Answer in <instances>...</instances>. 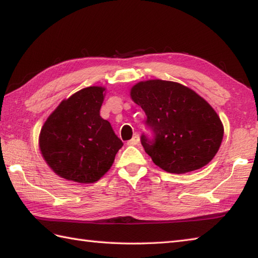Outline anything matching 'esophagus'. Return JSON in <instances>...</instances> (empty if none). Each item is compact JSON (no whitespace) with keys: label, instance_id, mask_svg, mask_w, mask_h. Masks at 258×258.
Returning <instances> with one entry per match:
<instances>
[{"label":"esophagus","instance_id":"esophagus-1","mask_svg":"<svg viewBox=\"0 0 258 258\" xmlns=\"http://www.w3.org/2000/svg\"><path fill=\"white\" fill-rule=\"evenodd\" d=\"M139 141H141V139H139L138 135H135V136L132 139H130V141L126 144H128V145H130V146H135V145H138Z\"/></svg>","mask_w":258,"mask_h":258}]
</instances>
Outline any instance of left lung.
I'll return each instance as SVG.
<instances>
[{
    "label": "left lung",
    "mask_w": 258,
    "mask_h": 258,
    "mask_svg": "<svg viewBox=\"0 0 258 258\" xmlns=\"http://www.w3.org/2000/svg\"><path fill=\"white\" fill-rule=\"evenodd\" d=\"M130 97L147 116L154 139L141 141L152 161L169 173L182 174L213 160L224 128L215 110L192 89L161 79L139 81Z\"/></svg>",
    "instance_id": "obj_1"
}]
</instances>
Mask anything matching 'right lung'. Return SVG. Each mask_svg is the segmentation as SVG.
<instances>
[{"instance_id":"1","label":"right lung","mask_w":258,"mask_h":258,"mask_svg":"<svg viewBox=\"0 0 258 258\" xmlns=\"http://www.w3.org/2000/svg\"><path fill=\"white\" fill-rule=\"evenodd\" d=\"M105 90L102 86L80 89L63 99L44 122L39 150L58 177L93 183L111 169L123 144L99 115Z\"/></svg>"}]
</instances>
